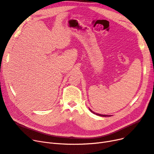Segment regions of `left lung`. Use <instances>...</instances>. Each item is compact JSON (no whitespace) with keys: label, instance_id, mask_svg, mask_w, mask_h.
<instances>
[{"label":"left lung","instance_id":"1","mask_svg":"<svg viewBox=\"0 0 154 154\" xmlns=\"http://www.w3.org/2000/svg\"><path fill=\"white\" fill-rule=\"evenodd\" d=\"M90 109V111H91L92 113H94V114H95V115H98V116H110V115H100V114H99V113H95V112H94L93 111H92L91 109Z\"/></svg>","mask_w":154,"mask_h":154}]
</instances>
